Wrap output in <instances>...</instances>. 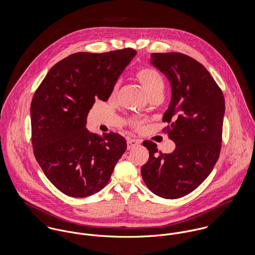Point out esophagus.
I'll return each instance as SVG.
<instances>
[{
	"label": "esophagus",
	"mask_w": 255,
	"mask_h": 255,
	"mask_svg": "<svg viewBox=\"0 0 255 255\" xmlns=\"http://www.w3.org/2000/svg\"><path fill=\"white\" fill-rule=\"evenodd\" d=\"M128 149H131L132 147H135L136 145H138L140 143L139 140L137 139H134V138H128Z\"/></svg>",
	"instance_id": "34e87169"
}]
</instances>
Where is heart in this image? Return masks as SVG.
Returning <instances> with one entry per match:
<instances>
[{
	"mask_svg": "<svg viewBox=\"0 0 255 255\" xmlns=\"http://www.w3.org/2000/svg\"><path fill=\"white\" fill-rule=\"evenodd\" d=\"M135 77L139 81V83L142 85L146 92L149 94L150 97L162 95L165 89V81L160 72L152 67H142L139 70L136 71L135 73ZM120 83L116 82L112 88L111 96L115 97L118 93ZM144 121L137 119V118H132L129 120V125L135 128V129H140Z\"/></svg>",
	"mask_w": 255,
	"mask_h": 255,
	"instance_id": "1",
	"label": "heart"
}]
</instances>
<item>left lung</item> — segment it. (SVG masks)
<instances>
[{
	"label": "left lung",
	"mask_w": 255,
	"mask_h": 255,
	"mask_svg": "<svg viewBox=\"0 0 255 255\" xmlns=\"http://www.w3.org/2000/svg\"><path fill=\"white\" fill-rule=\"evenodd\" d=\"M151 63L172 86V99L163 116V131L176 143L172 153L158 151L144 140L149 159L142 179L156 195L176 199L193 191L209 176L222 146L225 99L209 72L182 53H154Z\"/></svg>",
	"instance_id": "8db88e82"
}]
</instances>
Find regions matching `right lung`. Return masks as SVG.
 <instances>
[{
    "instance_id": "right-lung-1",
    "label": "right lung",
    "mask_w": 255,
    "mask_h": 255,
    "mask_svg": "<svg viewBox=\"0 0 255 255\" xmlns=\"http://www.w3.org/2000/svg\"><path fill=\"white\" fill-rule=\"evenodd\" d=\"M131 48L79 52L57 63L31 102V142L48 180L71 197H86L109 182L127 149L119 133L103 136L85 128L95 99H109L120 74L134 57Z\"/></svg>"
}]
</instances>
